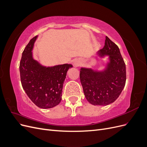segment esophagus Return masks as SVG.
I'll return each mask as SVG.
<instances>
[{"mask_svg": "<svg viewBox=\"0 0 147 147\" xmlns=\"http://www.w3.org/2000/svg\"><path fill=\"white\" fill-rule=\"evenodd\" d=\"M81 64V61L80 59H75L74 61V65L75 67H78Z\"/></svg>", "mask_w": 147, "mask_h": 147, "instance_id": "obj_1", "label": "esophagus"}]
</instances>
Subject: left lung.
Listing matches in <instances>:
<instances>
[{
	"label": "left lung",
	"instance_id": "obj_1",
	"mask_svg": "<svg viewBox=\"0 0 147 147\" xmlns=\"http://www.w3.org/2000/svg\"><path fill=\"white\" fill-rule=\"evenodd\" d=\"M97 55L109 56L105 68L99 71L82 67L80 78L87 100L94 105H107L117 100L125 86L126 65L118 47L107 36Z\"/></svg>",
	"mask_w": 147,
	"mask_h": 147
}]
</instances>
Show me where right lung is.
<instances>
[{
    "label": "right lung",
    "mask_w": 147,
    "mask_h": 147,
    "mask_svg": "<svg viewBox=\"0 0 147 147\" xmlns=\"http://www.w3.org/2000/svg\"><path fill=\"white\" fill-rule=\"evenodd\" d=\"M38 36L29 41L22 54L20 72L22 86L29 99L41 109H50L58 105L62 99V90L72 64L52 67L42 65L33 57L32 50Z\"/></svg>",
    "instance_id": "add662e5"
}]
</instances>
